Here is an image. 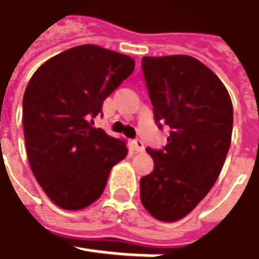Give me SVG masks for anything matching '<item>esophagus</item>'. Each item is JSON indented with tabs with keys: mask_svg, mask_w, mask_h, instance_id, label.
I'll return each instance as SVG.
<instances>
[{
	"mask_svg": "<svg viewBox=\"0 0 259 259\" xmlns=\"http://www.w3.org/2000/svg\"><path fill=\"white\" fill-rule=\"evenodd\" d=\"M132 146L135 149V152H138V153H142V152L145 150V145H143V142H142L140 139L133 140V142H132Z\"/></svg>",
	"mask_w": 259,
	"mask_h": 259,
	"instance_id": "obj_1",
	"label": "esophagus"
}]
</instances>
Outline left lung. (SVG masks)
Returning a JSON list of instances; mask_svg holds the SVG:
<instances>
[{"label":"left lung","instance_id":"left-lung-1","mask_svg":"<svg viewBox=\"0 0 259 259\" xmlns=\"http://www.w3.org/2000/svg\"><path fill=\"white\" fill-rule=\"evenodd\" d=\"M142 70L159 129L170 127L152 174L140 179V199L163 222L186 217L217 182L231 145L234 109L225 85L191 56L143 57Z\"/></svg>","mask_w":259,"mask_h":259}]
</instances>
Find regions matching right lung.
Returning <instances> with one entry per match:
<instances>
[{
	"instance_id": "obj_1",
	"label": "right lung",
	"mask_w": 259,
	"mask_h": 259,
	"mask_svg": "<svg viewBox=\"0 0 259 259\" xmlns=\"http://www.w3.org/2000/svg\"><path fill=\"white\" fill-rule=\"evenodd\" d=\"M135 70L129 56L84 44L47 60L23 99L27 156L42 191L63 209L102 196L109 174L127 155L126 142L93 127L104 99Z\"/></svg>"
}]
</instances>
